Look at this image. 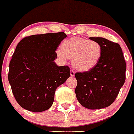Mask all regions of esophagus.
I'll list each match as a JSON object with an SVG mask.
<instances>
[{
	"instance_id": "34e87169",
	"label": "esophagus",
	"mask_w": 134,
	"mask_h": 134,
	"mask_svg": "<svg viewBox=\"0 0 134 134\" xmlns=\"http://www.w3.org/2000/svg\"><path fill=\"white\" fill-rule=\"evenodd\" d=\"M70 75H71V77H74V75H75V71H74L73 69H71V70Z\"/></svg>"
}]
</instances>
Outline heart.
Wrapping results in <instances>:
<instances>
[{"instance_id":"obj_1","label":"heart","mask_w":134,"mask_h":134,"mask_svg":"<svg viewBox=\"0 0 134 134\" xmlns=\"http://www.w3.org/2000/svg\"><path fill=\"white\" fill-rule=\"evenodd\" d=\"M103 52L100 43L80 37L65 40L61 44V48L57 51L58 57L65 61L72 59V65L77 70L86 71L98 63Z\"/></svg>"}]
</instances>
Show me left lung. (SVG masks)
<instances>
[{
    "label": "left lung",
    "instance_id": "1",
    "mask_svg": "<svg viewBox=\"0 0 134 134\" xmlns=\"http://www.w3.org/2000/svg\"><path fill=\"white\" fill-rule=\"evenodd\" d=\"M89 39L100 43L102 55L94 67L75 74L77 81L75 94L84 107L103 109L115 101L125 83L126 63L119 44L100 37Z\"/></svg>",
    "mask_w": 134,
    "mask_h": 134
}]
</instances>
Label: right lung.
I'll return each instance as SVG.
<instances>
[{"label":"right lung","mask_w":134,"mask_h":134,"mask_svg":"<svg viewBox=\"0 0 134 134\" xmlns=\"http://www.w3.org/2000/svg\"><path fill=\"white\" fill-rule=\"evenodd\" d=\"M66 37L62 32L32 35L18 43L9 63L8 79L22 108L36 113L50 109L56 89L69 77V67L54 62L55 51Z\"/></svg>","instance_id":"add662e5"}]
</instances>
